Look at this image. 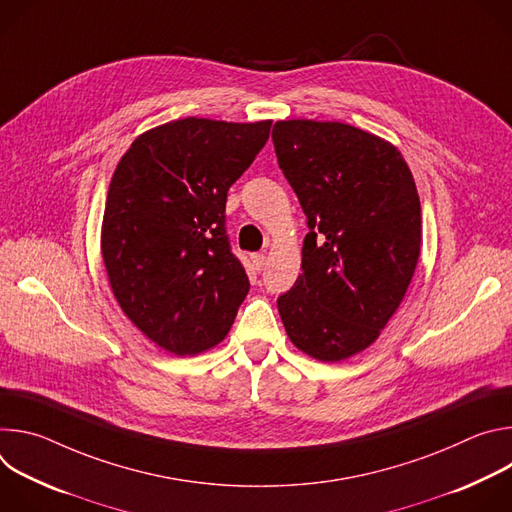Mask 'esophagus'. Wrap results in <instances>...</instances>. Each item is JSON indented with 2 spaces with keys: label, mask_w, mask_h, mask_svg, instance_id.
Here are the masks:
<instances>
[{
  "label": "esophagus",
  "mask_w": 512,
  "mask_h": 512,
  "mask_svg": "<svg viewBox=\"0 0 512 512\" xmlns=\"http://www.w3.org/2000/svg\"><path fill=\"white\" fill-rule=\"evenodd\" d=\"M251 261H253V269L259 273L263 269V265H265V255L263 253H255V255H251Z\"/></svg>",
  "instance_id": "obj_1"
}]
</instances>
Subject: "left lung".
I'll list each match as a JSON object with an SVG mask.
<instances>
[{"label":"left lung","mask_w":512,"mask_h":512,"mask_svg":"<svg viewBox=\"0 0 512 512\" xmlns=\"http://www.w3.org/2000/svg\"><path fill=\"white\" fill-rule=\"evenodd\" d=\"M271 137L310 227L277 310L302 352L340 362L369 348L405 298L421 251L415 180L393 143L340 121H277Z\"/></svg>","instance_id":"1"}]
</instances>
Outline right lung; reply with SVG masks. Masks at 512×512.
Segmentation results:
<instances>
[{
    "instance_id": "1",
    "label": "right lung",
    "mask_w": 512,
    "mask_h": 512,
    "mask_svg": "<svg viewBox=\"0 0 512 512\" xmlns=\"http://www.w3.org/2000/svg\"><path fill=\"white\" fill-rule=\"evenodd\" d=\"M269 129L271 121H170L141 133L115 168L101 227L113 296L145 336L176 356L221 342L249 294L225 231V204Z\"/></svg>"
}]
</instances>
